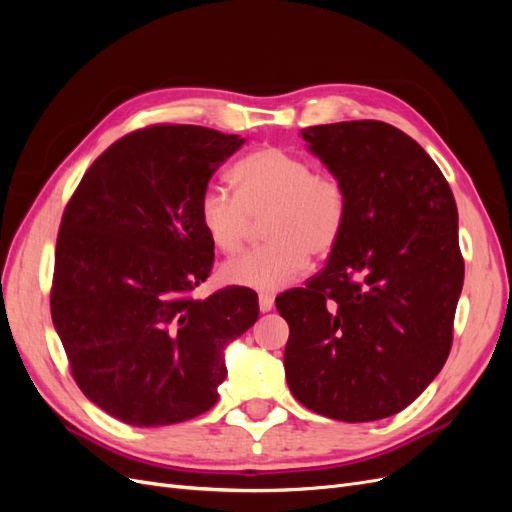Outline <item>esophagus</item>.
<instances>
[{"label":"esophagus","mask_w":512,"mask_h":512,"mask_svg":"<svg viewBox=\"0 0 512 512\" xmlns=\"http://www.w3.org/2000/svg\"><path fill=\"white\" fill-rule=\"evenodd\" d=\"M258 307H260L262 314L271 312V309H273V297H271V294L260 292V294H258Z\"/></svg>","instance_id":"esophagus-1"}]
</instances>
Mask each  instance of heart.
<instances>
[{
	"label": "heart",
	"instance_id": "b5f03b06",
	"mask_svg": "<svg viewBox=\"0 0 512 512\" xmlns=\"http://www.w3.org/2000/svg\"><path fill=\"white\" fill-rule=\"evenodd\" d=\"M235 194L209 185L198 198V224L215 250L241 252L254 222L267 243L224 265V280L280 290L303 273L309 256L327 258L344 237L348 196L342 183L282 147H260L230 170Z\"/></svg>",
	"mask_w": 512,
	"mask_h": 512
}]
</instances>
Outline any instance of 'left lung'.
<instances>
[{
  "label": "left lung",
  "mask_w": 512,
  "mask_h": 512,
  "mask_svg": "<svg viewBox=\"0 0 512 512\" xmlns=\"http://www.w3.org/2000/svg\"><path fill=\"white\" fill-rule=\"evenodd\" d=\"M348 196L327 267L275 299L284 367L305 408L367 423L410 406L453 346L463 286L457 205L427 151L384 121L301 130Z\"/></svg>",
  "instance_id": "left-lung-1"
}]
</instances>
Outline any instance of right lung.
Returning <instances> with one entry per match:
<instances>
[{
    "label": "right lung",
    "instance_id": "add662e5",
    "mask_svg": "<svg viewBox=\"0 0 512 512\" xmlns=\"http://www.w3.org/2000/svg\"><path fill=\"white\" fill-rule=\"evenodd\" d=\"M243 143L175 123L130 132L87 168L66 205L53 324L83 395L123 423L175 425L213 408L224 348L258 320L250 288L190 294L213 267L198 198Z\"/></svg>",
    "mask_w": 512,
    "mask_h": 512
}]
</instances>
